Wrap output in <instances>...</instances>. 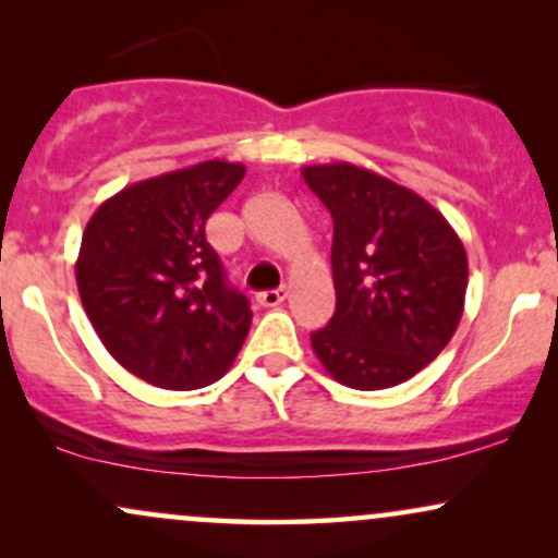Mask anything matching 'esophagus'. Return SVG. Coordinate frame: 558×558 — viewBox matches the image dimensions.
I'll return each instance as SVG.
<instances>
[{
  "label": "esophagus",
  "mask_w": 558,
  "mask_h": 558,
  "mask_svg": "<svg viewBox=\"0 0 558 558\" xmlns=\"http://www.w3.org/2000/svg\"><path fill=\"white\" fill-rule=\"evenodd\" d=\"M286 299H288L286 288H272V291H259L257 293V301L262 306H278V304H283Z\"/></svg>",
  "instance_id": "1"
}]
</instances>
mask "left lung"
<instances>
[{
	"mask_svg": "<svg viewBox=\"0 0 558 558\" xmlns=\"http://www.w3.org/2000/svg\"><path fill=\"white\" fill-rule=\"evenodd\" d=\"M301 178L332 217L336 315L312 332V349L341 386H399L459 328L464 243L430 202L373 170L306 165Z\"/></svg>",
	"mask_w": 558,
	"mask_h": 558,
	"instance_id": "8db88e82",
	"label": "left lung"
}]
</instances>
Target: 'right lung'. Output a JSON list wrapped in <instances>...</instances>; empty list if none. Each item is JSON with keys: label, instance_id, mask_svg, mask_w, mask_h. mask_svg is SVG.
I'll use <instances>...</instances> for the list:
<instances>
[{"label": "right lung", "instance_id": "obj_1", "mask_svg": "<svg viewBox=\"0 0 558 558\" xmlns=\"http://www.w3.org/2000/svg\"><path fill=\"white\" fill-rule=\"evenodd\" d=\"M246 175L207 159L125 185L83 230L75 280L105 349L157 388L220 380L246 341L248 299L226 283L209 215Z\"/></svg>", "mask_w": 558, "mask_h": 558}]
</instances>
